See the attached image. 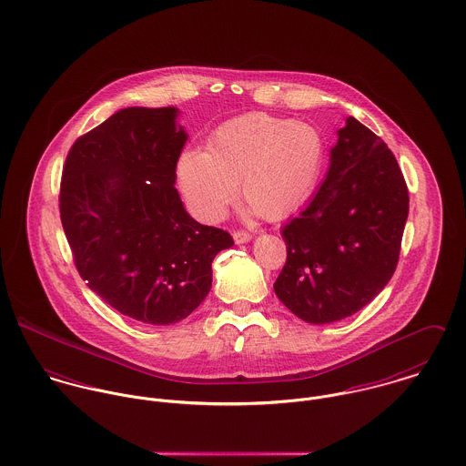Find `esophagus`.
<instances>
[{
	"instance_id": "esophagus-1",
	"label": "esophagus",
	"mask_w": 466,
	"mask_h": 466,
	"mask_svg": "<svg viewBox=\"0 0 466 466\" xmlns=\"http://www.w3.org/2000/svg\"><path fill=\"white\" fill-rule=\"evenodd\" d=\"M251 238H253V235L248 233V231H235V233H233V240H235L237 244H246V242H249Z\"/></svg>"
}]
</instances>
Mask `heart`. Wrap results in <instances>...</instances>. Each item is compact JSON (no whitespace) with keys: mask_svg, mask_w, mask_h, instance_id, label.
I'll return each mask as SVG.
<instances>
[{"mask_svg":"<svg viewBox=\"0 0 466 466\" xmlns=\"http://www.w3.org/2000/svg\"><path fill=\"white\" fill-rule=\"evenodd\" d=\"M325 165V139L303 122L249 113L217 127L208 150L188 148L177 159V183L188 208L220 220L242 198L267 220L298 211L314 194Z\"/></svg>","mask_w":466,"mask_h":466,"instance_id":"1","label":"heart"}]
</instances>
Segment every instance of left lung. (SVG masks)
I'll use <instances>...</instances> for the list:
<instances>
[{
  "instance_id": "8db88e82",
  "label": "left lung",
  "mask_w": 466,
  "mask_h": 466,
  "mask_svg": "<svg viewBox=\"0 0 466 466\" xmlns=\"http://www.w3.org/2000/svg\"><path fill=\"white\" fill-rule=\"evenodd\" d=\"M337 136L319 192L281 229L287 262L274 281L279 301L312 325L344 319L382 292L409 213L388 145L353 116Z\"/></svg>"
}]
</instances>
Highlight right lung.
I'll list each match as a JSON object with an SVG mask.
<instances>
[{
	"label": "right lung",
	"instance_id": "obj_1",
	"mask_svg": "<svg viewBox=\"0 0 466 466\" xmlns=\"http://www.w3.org/2000/svg\"><path fill=\"white\" fill-rule=\"evenodd\" d=\"M176 107H127L80 136L61 181V220L80 278L147 325L188 318L211 289L228 231L194 220L176 190L188 134Z\"/></svg>",
	"mask_w": 466,
	"mask_h": 466
}]
</instances>
